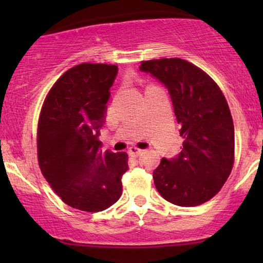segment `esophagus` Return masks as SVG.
<instances>
[{
	"instance_id": "obj_1",
	"label": "esophagus",
	"mask_w": 263,
	"mask_h": 263,
	"mask_svg": "<svg viewBox=\"0 0 263 263\" xmlns=\"http://www.w3.org/2000/svg\"><path fill=\"white\" fill-rule=\"evenodd\" d=\"M128 153L130 154V156L138 157V156H140V154L142 153V149L141 148H138V147H135V146H132V147H129Z\"/></svg>"
}]
</instances>
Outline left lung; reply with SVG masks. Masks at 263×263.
Masks as SVG:
<instances>
[{
  "label": "left lung",
  "mask_w": 263,
  "mask_h": 263,
  "mask_svg": "<svg viewBox=\"0 0 263 263\" xmlns=\"http://www.w3.org/2000/svg\"><path fill=\"white\" fill-rule=\"evenodd\" d=\"M167 88L183 148L163 158L153 171L156 188L168 202L193 207L211 200L231 174L235 128L218 85L194 64L181 59L145 61L139 67Z\"/></svg>",
  "instance_id": "1"
}]
</instances>
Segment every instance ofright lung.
<instances>
[{"instance_id": "obj_1", "label": "right lung", "mask_w": 263, "mask_h": 263, "mask_svg": "<svg viewBox=\"0 0 263 263\" xmlns=\"http://www.w3.org/2000/svg\"><path fill=\"white\" fill-rule=\"evenodd\" d=\"M117 73L115 64L70 68L50 89L39 117L42 174L63 202L81 211H104L122 195L128 154L103 153L98 139Z\"/></svg>"}]
</instances>
